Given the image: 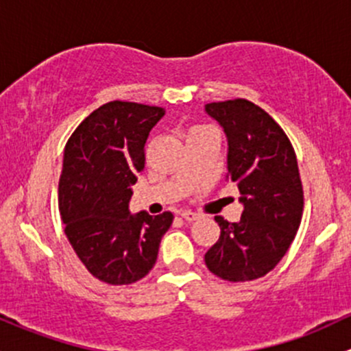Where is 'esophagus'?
Returning a JSON list of instances; mask_svg holds the SVG:
<instances>
[{"label":"esophagus","instance_id":"1","mask_svg":"<svg viewBox=\"0 0 351 351\" xmlns=\"http://www.w3.org/2000/svg\"><path fill=\"white\" fill-rule=\"evenodd\" d=\"M180 215H182V219L188 220V222H193V220L198 219L197 213L191 212V210H185V212H182V213H180Z\"/></svg>","mask_w":351,"mask_h":351}]
</instances>
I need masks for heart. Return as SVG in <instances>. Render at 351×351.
<instances>
[{"instance_id": "heart-1", "label": "heart", "mask_w": 351, "mask_h": 351, "mask_svg": "<svg viewBox=\"0 0 351 351\" xmlns=\"http://www.w3.org/2000/svg\"><path fill=\"white\" fill-rule=\"evenodd\" d=\"M193 129H198V128H191V129H190V131H193Z\"/></svg>"}]
</instances>
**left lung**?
Instances as JSON below:
<instances>
[{
    "mask_svg": "<svg viewBox=\"0 0 351 351\" xmlns=\"http://www.w3.org/2000/svg\"><path fill=\"white\" fill-rule=\"evenodd\" d=\"M205 112L227 136V178L243 205L239 222L215 217L220 237L205 264L225 281H254L278 265L300 228L304 197L296 153L281 126L250 101L210 102Z\"/></svg>",
    "mask_w": 351,
    "mask_h": 351,
    "instance_id": "1",
    "label": "left lung"
}]
</instances>
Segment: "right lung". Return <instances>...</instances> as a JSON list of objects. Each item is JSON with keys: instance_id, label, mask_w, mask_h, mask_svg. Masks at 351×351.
Wrapping results in <instances>:
<instances>
[{"instance_id": "1", "label": "right lung", "mask_w": 351, "mask_h": 351, "mask_svg": "<svg viewBox=\"0 0 351 351\" xmlns=\"http://www.w3.org/2000/svg\"><path fill=\"white\" fill-rule=\"evenodd\" d=\"M163 116L156 106L108 102L79 124L65 146L58 182L65 234L87 271L112 286L145 278L173 222L171 212H129L146 139Z\"/></svg>"}]
</instances>
